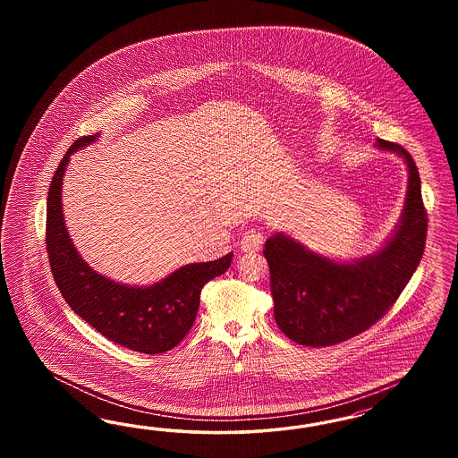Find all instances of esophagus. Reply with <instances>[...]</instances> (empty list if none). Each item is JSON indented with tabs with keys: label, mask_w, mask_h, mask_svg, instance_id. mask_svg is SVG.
Segmentation results:
<instances>
[{
	"label": "esophagus",
	"mask_w": 458,
	"mask_h": 458,
	"mask_svg": "<svg viewBox=\"0 0 458 458\" xmlns=\"http://www.w3.org/2000/svg\"><path fill=\"white\" fill-rule=\"evenodd\" d=\"M264 243V233L260 230H250L243 238H242V250L243 251H257L262 249Z\"/></svg>",
	"instance_id": "esophagus-1"
}]
</instances>
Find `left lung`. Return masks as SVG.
<instances>
[{
    "mask_svg": "<svg viewBox=\"0 0 458 458\" xmlns=\"http://www.w3.org/2000/svg\"><path fill=\"white\" fill-rule=\"evenodd\" d=\"M377 149L398 154L408 167L400 222L379 249L334 260L277 232L265 242L278 329L297 344L333 346L381 319L413 277L427 240V211L415 161L402 146L377 139Z\"/></svg>",
    "mask_w": 458,
    "mask_h": 458,
    "instance_id": "8db88e82",
    "label": "left lung"
}]
</instances>
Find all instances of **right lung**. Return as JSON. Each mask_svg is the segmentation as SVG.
<instances>
[{
	"instance_id": "obj_1",
	"label": "right lung",
	"mask_w": 458,
	"mask_h": 458,
	"mask_svg": "<svg viewBox=\"0 0 458 458\" xmlns=\"http://www.w3.org/2000/svg\"><path fill=\"white\" fill-rule=\"evenodd\" d=\"M77 139L56 167L47 199V250L56 287L70 309L119 346L161 354L178 346L191 329L205 284L226 272L233 253L213 262L182 265L153 285H129L96 272L75 249L62 207L70 156L96 142Z\"/></svg>"
}]
</instances>
